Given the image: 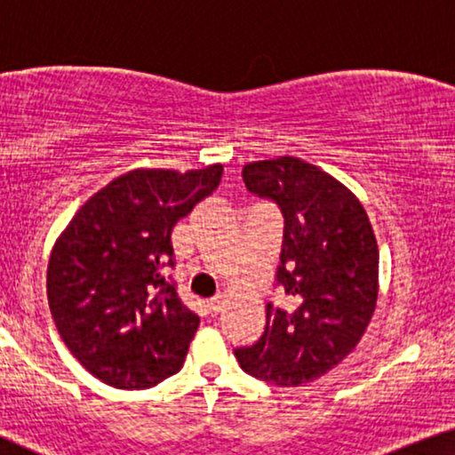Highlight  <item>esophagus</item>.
Instances as JSON below:
<instances>
[{"mask_svg":"<svg viewBox=\"0 0 455 455\" xmlns=\"http://www.w3.org/2000/svg\"><path fill=\"white\" fill-rule=\"evenodd\" d=\"M225 298H227L225 292L216 294V296L212 298V300H210V310H212V313H220L222 304H225Z\"/></svg>","mask_w":455,"mask_h":455,"instance_id":"obj_1","label":"esophagus"}]
</instances>
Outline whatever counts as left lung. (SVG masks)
<instances>
[{
    "label": "left lung",
    "mask_w": 455,
    "mask_h": 455,
    "mask_svg": "<svg viewBox=\"0 0 455 455\" xmlns=\"http://www.w3.org/2000/svg\"><path fill=\"white\" fill-rule=\"evenodd\" d=\"M243 180L283 214L277 283L292 307L267 304L261 339L235 355L247 374L269 384L313 382L355 349L376 310L374 228L347 186L304 159L247 163Z\"/></svg>",
    "instance_id": "8db88e82"
}]
</instances>
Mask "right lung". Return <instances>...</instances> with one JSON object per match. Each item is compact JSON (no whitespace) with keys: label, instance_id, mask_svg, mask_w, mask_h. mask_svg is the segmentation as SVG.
<instances>
[{"label":"right lung","instance_id":"1","mask_svg":"<svg viewBox=\"0 0 455 455\" xmlns=\"http://www.w3.org/2000/svg\"><path fill=\"white\" fill-rule=\"evenodd\" d=\"M222 165L132 169L81 206L51 251L46 296L77 362L120 390H145L184 365L200 316L163 266L172 230L220 184Z\"/></svg>","mask_w":455,"mask_h":455}]
</instances>
